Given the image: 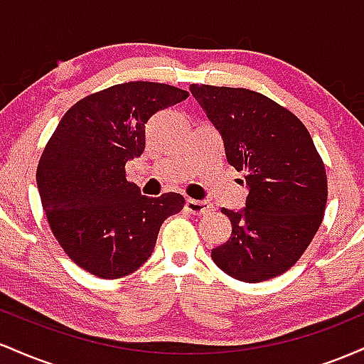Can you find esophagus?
<instances>
[{
    "label": "esophagus",
    "mask_w": 364,
    "mask_h": 364,
    "mask_svg": "<svg viewBox=\"0 0 364 364\" xmlns=\"http://www.w3.org/2000/svg\"><path fill=\"white\" fill-rule=\"evenodd\" d=\"M185 208L190 214H195V215H203V214H208V212L214 210V205L212 203L205 202V200H193V198H188L186 203H185Z\"/></svg>",
    "instance_id": "1"
}]
</instances>
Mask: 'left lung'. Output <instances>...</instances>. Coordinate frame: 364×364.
Here are the masks:
<instances>
[{"instance_id":"obj_1","label":"left lung","mask_w":364,"mask_h":364,"mask_svg":"<svg viewBox=\"0 0 364 364\" xmlns=\"http://www.w3.org/2000/svg\"><path fill=\"white\" fill-rule=\"evenodd\" d=\"M190 90L248 188L245 208L220 210L232 231L212 250V260L237 281L277 277L299 260L323 219V161L306 127L272 99L248 89L198 83Z\"/></svg>"}]
</instances>
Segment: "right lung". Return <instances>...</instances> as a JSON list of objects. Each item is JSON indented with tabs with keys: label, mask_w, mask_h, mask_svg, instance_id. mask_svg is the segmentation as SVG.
I'll use <instances>...</instances> for the list:
<instances>
[{
	"label": "right lung",
	"mask_w": 364,
	"mask_h": 364,
	"mask_svg": "<svg viewBox=\"0 0 364 364\" xmlns=\"http://www.w3.org/2000/svg\"><path fill=\"white\" fill-rule=\"evenodd\" d=\"M188 92L128 82L87 95L66 111L37 166V188L54 237L95 277L119 279L149 260L159 229L185 205L179 193L150 198L124 166L145 149V124Z\"/></svg>",
	"instance_id": "add662e5"
}]
</instances>
